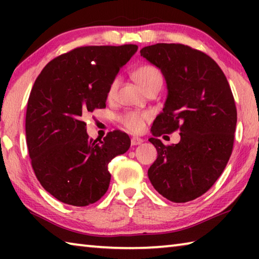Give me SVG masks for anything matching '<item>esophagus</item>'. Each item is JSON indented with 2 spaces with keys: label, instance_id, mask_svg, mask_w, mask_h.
Returning <instances> with one entry per match:
<instances>
[{
  "label": "esophagus",
  "instance_id": "obj_1",
  "mask_svg": "<svg viewBox=\"0 0 259 259\" xmlns=\"http://www.w3.org/2000/svg\"><path fill=\"white\" fill-rule=\"evenodd\" d=\"M143 143V139L142 138H139V137H133L131 138V145H134V146H136V145H140V144Z\"/></svg>",
  "mask_w": 259,
  "mask_h": 259
}]
</instances>
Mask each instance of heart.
<instances>
[{
  "mask_svg": "<svg viewBox=\"0 0 259 259\" xmlns=\"http://www.w3.org/2000/svg\"><path fill=\"white\" fill-rule=\"evenodd\" d=\"M133 77L136 83L146 94L152 90H160L162 83H163V78H162L160 71L153 65H142V66H139L137 69H135ZM119 84L120 77H114L107 90V97L109 99L114 98ZM152 114L150 112L129 111L122 114L120 116V121L125 126V129H128L131 133H140L145 126V122L150 120Z\"/></svg>",
  "mask_w": 259,
  "mask_h": 259,
  "instance_id": "obj_1",
  "label": "heart"
}]
</instances>
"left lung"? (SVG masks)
Returning <instances> with one entry per match:
<instances>
[{
  "instance_id": "left-lung-1",
  "label": "left lung",
  "mask_w": 259,
  "mask_h": 259,
  "mask_svg": "<svg viewBox=\"0 0 259 259\" xmlns=\"http://www.w3.org/2000/svg\"><path fill=\"white\" fill-rule=\"evenodd\" d=\"M140 55L161 69L168 96L152 126L157 157L148 178L162 196L188 202L204 194L224 171L233 150L236 107L216 61L179 43H156ZM181 131V142L164 146L161 134Z\"/></svg>"
}]
</instances>
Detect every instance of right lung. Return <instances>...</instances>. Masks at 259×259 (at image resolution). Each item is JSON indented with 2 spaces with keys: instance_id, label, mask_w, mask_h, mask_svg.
<instances>
[{
  "instance_id": "add662e5",
  "label": "right lung",
  "mask_w": 259,
  "mask_h": 259,
  "mask_svg": "<svg viewBox=\"0 0 259 259\" xmlns=\"http://www.w3.org/2000/svg\"><path fill=\"white\" fill-rule=\"evenodd\" d=\"M136 45L80 47L52 59L30 91L26 142L33 170L60 202L85 207L107 192L108 163L130 147L125 133L89 138L83 119L106 107L108 87L135 55Z\"/></svg>"
}]
</instances>
